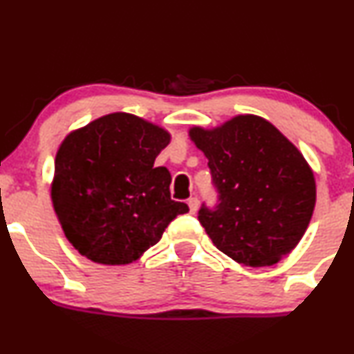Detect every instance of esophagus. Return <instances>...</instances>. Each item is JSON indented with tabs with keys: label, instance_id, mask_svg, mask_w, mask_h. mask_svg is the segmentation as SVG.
<instances>
[{
	"label": "esophagus",
	"instance_id": "1",
	"mask_svg": "<svg viewBox=\"0 0 354 354\" xmlns=\"http://www.w3.org/2000/svg\"><path fill=\"white\" fill-rule=\"evenodd\" d=\"M188 206H189V212L191 214H194L196 211H198V206H199V201H198V198H189L188 199Z\"/></svg>",
	"mask_w": 354,
	"mask_h": 354
}]
</instances>
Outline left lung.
<instances>
[{
	"mask_svg": "<svg viewBox=\"0 0 354 354\" xmlns=\"http://www.w3.org/2000/svg\"><path fill=\"white\" fill-rule=\"evenodd\" d=\"M218 203L198 212L221 252L250 267L272 266L299 244L312 219L317 188L304 155L255 115H239L214 130L194 127Z\"/></svg>",
	"mask_w": 354,
	"mask_h": 354,
	"instance_id": "obj_1",
	"label": "left lung"
}]
</instances>
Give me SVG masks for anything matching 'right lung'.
I'll return each instance as SVG.
<instances>
[{
	"label": "right lung",
	"instance_id": "obj_1",
	"mask_svg": "<svg viewBox=\"0 0 354 354\" xmlns=\"http://www.w3.org/2000/svg\"><path fill=\"white\" fill-rule=\"evenodd\" d=\"M169 133L130 113H110L66 136L54 165V211L80 254L105 266L136 261L189 211L173 201L171 174L155 158Z\"/></svg>",
	"mask_w": 354,
	"mask_h": 354
}]
</instances>
